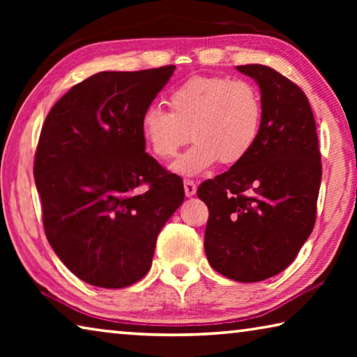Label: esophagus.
I'll list each match as a JSON object with an SVG mask.
<instances>
[{"label": "esophagus", "mask_w": 357, "mask_h": 357, "mask_svg": "<svg viewBox=\"0 0 357 357\" xmlns=\"http://www.w3.org/2000/svg\"><path fill=\"white\" fill-rule=\"evenodd\" d=\"M184 192H185V197H193L197 193V185L192 179L184 181Z\"/></svg>", "instance_id": "34e87169"}]
</instances>
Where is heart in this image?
Returning a JSON list of instances; mask_svg holds the SVG:
<instances>
[{
    "mask_svg": "<svg viewBox=\"0 0 357 357\" xmlns=\"http://www.w3.org/2000/svg\"><path fill=\"white\" fill-rule=\"evenodd\" d=\"M170 112L149 105L140 119L144 143L159 157L173 159L192 137L190 149L173 165L195 176L215 162L236 165L255 148L261 130V99L249 82L228 77H193L168 96Z\"/></svg>",
    "mask_w": 357,
    "mask_h": 357,
    "instance_id": "obj_1",
    "label": "heart"
}]
</instances>
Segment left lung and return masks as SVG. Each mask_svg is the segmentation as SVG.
I'll return each mask as SVG.
<instances>
[{
	"label": "left lung",
	"instance_id": "8db88e82",
	"mask_svg": "<svg viewBox=\"0 0 357 357\" xmlns=\"http://www.w3.org/2000/svg\"><path fill=\"white\" fill-rule=\"evenodd\" d=\"M261 91L263 119L243 162L198 187L209 219L204 252L228 279L261 282L287 269L310 236L321 184V154L309 99L263 64L236 68Z\"/></svg>",
	"mask_w": 357,
	"mask_h": 357
}]
</instances>
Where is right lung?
<instances>
[{"mask_svg": "<svg viewBox=\"0 0 357 357\" xmlns=\"http://www.w3.org/2000/svg\"><path fill=\"white\" fill-rule=\"evenodd\" d=\"M174 69L99 72L72 86L42 126L34 179L47 239L89 285L143 279L160 229L184 202L183 179L144 153L140 130Z\"/></svg>", "mask_w": 357, "mask_h": 357, "instance_id": "1", "label": "right lung"}]
</instances>
